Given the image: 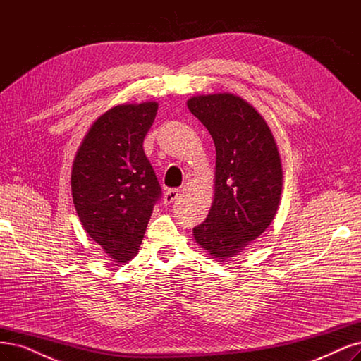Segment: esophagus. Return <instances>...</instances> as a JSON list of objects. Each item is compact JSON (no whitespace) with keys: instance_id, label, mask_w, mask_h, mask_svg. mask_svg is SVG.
<instances>
[{"instance_id":"34e87169","label":"esophagus","mask_w":361,"mask_h":361,"mask_svg":"<svg viewBox=\"0 0 361 361\" xmlns=\"http://www.w3.org/2000/svg\"><path fill=\"white\" fill-rule=\"evenodd\" d=\"M179 190H176V188H171V190H167L166 192H164V204H171L173 202L176 200V198L179 197Z\"/></svg>"}]
</instances>
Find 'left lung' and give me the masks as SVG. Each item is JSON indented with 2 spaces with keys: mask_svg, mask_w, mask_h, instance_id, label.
Here are the masks:
<instances>
[{
  "mask_svg": "<svg viewBox=\"0 0 361 361\" xmlns=\"http://www.w3.org/2000/svg\"><path fill=\"white\" fill-rule=\"evenodd\" d=\"M191 114L215 143V195L194 239L221 261L238 255L276 215L282 194V164L273 134L258 111L234 94L197 95Z\"/></svg>",
  "mask_w": 361,
  "mask_h": 361,
  "instance_id": "obj_1",
  "label": "left lung"
}]
</instances>
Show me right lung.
Returning <instances> with one entry per match:
<instances>
[{"instance_id": "obj_1", "label": "right lung", "mask_w": 361, "mask_h": 361, "mask_svg": "<svg viewBox=\"0 0 361 361\" xmlns=\"http://www.w3.org/2000/svg\"><path fill=\"white\" fill-rule=\"evenodd\" d=\"M158 103L121 104L98 118L71 170L73 203L85 231L116 263L142 245L161 186L143 151Z\"/></svg>"}]
</instances>
